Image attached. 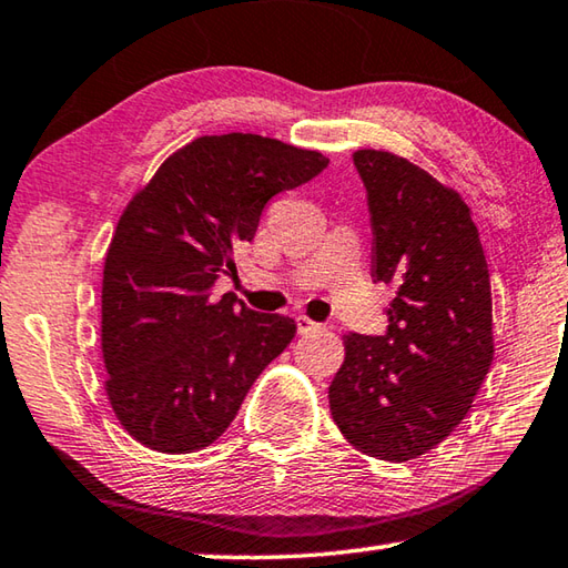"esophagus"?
<instances>
[{
  "mask_svg": "<svg viewBox=\"0 0 568 568\" xmlns=\"http://www.w3.org/2000/svg\"><path fill=\"white\" fill-rule=\"evenodd\" d=\"M321 324H316V321H312L308 316H296V331L298 334H314V331H318Z\"/></svg>",
  "mask_w": 568,
  "mask_h": 568,
  "instance_id": "obj_1",
  "label": "esophagus"
}]
</instances>
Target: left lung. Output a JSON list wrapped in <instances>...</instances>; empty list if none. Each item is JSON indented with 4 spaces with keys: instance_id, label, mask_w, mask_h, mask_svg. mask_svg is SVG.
Instances as JSON below:
<instances>
[{
    "instance_id": "left-lung-1",
    "label": "left lung",
    "mask_w": 568,
    "mask_h": 568,
    "mask_svg": "<svg viewBox=\"0 0 568 568\" xmlns=\"http://www.w3.org/2000/svg\"><path fill=\"white\" fill-rule=\"evenodd\" d=\"M353 165L368 192L373 280L395 298L383 336H344L328 405L356 450L405 463L463 423L489 373V270L455 190L385 151H356Z\"/></svg>"
}]
</instances>
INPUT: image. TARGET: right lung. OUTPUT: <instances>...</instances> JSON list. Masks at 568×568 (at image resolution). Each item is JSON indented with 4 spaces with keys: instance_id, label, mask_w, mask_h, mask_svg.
<instances>
[{
    "instance_id": "1",
    "label": "right lung",
    "mask_w": 568,
    "mask_h": 568,
    "mask_svg": "<svg viewBox=\"0 0 568 568\" xmlns=\"http://www.w3.org/2000/svg\"><path fill=\"white\" fill-rule=\"evenodd\" d=\"M326 165L274 138L202 135L128 202L103 264L101 348L111 408L138 443L168 455L212 445L292 344L294 318L210 292L237 272L234 250L254 240L266 202Z\"/></svg>"
}]
</instances>
